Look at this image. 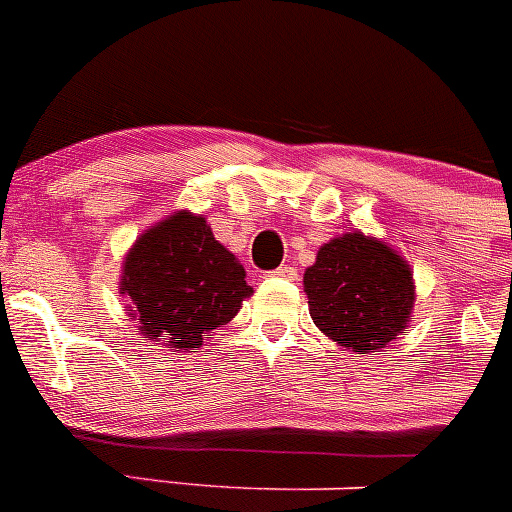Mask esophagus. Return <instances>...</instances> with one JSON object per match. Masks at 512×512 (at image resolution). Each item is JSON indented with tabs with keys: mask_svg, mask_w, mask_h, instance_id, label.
<instances>
[{
	"mask_svg": "<svg viewBox=\"0 0 512 512\" xmlns=\"http://www.w3.org/2000/svg\"><path fill=\"white\" fill-rule=\"evenodd\" d=\"M270 277H285V280H294V277H297V270H294V267L282 265V267H277V270H272Z\"/></svg>",
	"mask_w": 512,
	"mask_h": 512,
	"instance_id": "34e87169",
	"label": "esophagus"
}]
</instances>
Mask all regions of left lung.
Here are the masks:
<instances>
[{
  "mask_svg": "<svg viewBox=\"0 0 512 512\" xmlns=\"http://www.w3.org/2000/svg\"><path fill=\"white\" fill-rule=\"evenodd\" d=\"M304 292L319 332L349 352L384 349L414 317L411 265L384 240L359 230L319 247L314 265L304 270Z\"/></svg>",
  "mask_w": 512,
  "mask_h": 512,
  "instance_id": "obj_1",
  "label": "left lung"
}]
</instances>
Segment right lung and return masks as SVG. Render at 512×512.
<instances>
[{"instance_id":"right-lung-1","label":"right lung","mask_w":512,"mask_h":512,"mask_svg":"<svg viewBox=\"0 0 512 512\" xmlns=\"http://www.w3.org/2000/svg\"><path fill=\"white\" fill-rule=\"evenodd\" d=\"M118 294L151 342L200 349L252 294L245 267L220 245L203 215L175 210L136 237L123 257Z\"/></svg>"}]
</instances>
